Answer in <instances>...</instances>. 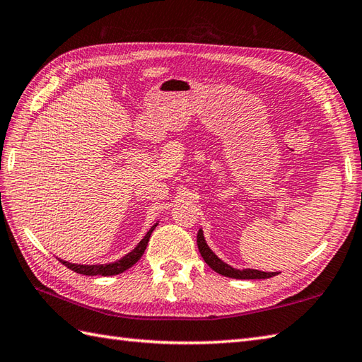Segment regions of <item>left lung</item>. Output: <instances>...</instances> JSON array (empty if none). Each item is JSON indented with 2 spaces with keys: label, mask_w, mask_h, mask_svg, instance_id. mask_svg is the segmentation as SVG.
I'll return each mask as SVG.
<instances>
[{
  "label": "left lung",
  "mask_w": 362,
  "mask_h": 362,
  "mask_svg": "<svg viewBox=\"0 0 362 362\" xmlns=\"http://www.w3.org/2000/svg\"><path fill=\"white\" fill-rule=\"evenodd\" d=\"M197 247L199 252H201L202 258L205 259V263L209 264L214 272H218L224 276H230V279H238V280H257V279H271V276L276 275L279 272H261L257 271V269H235L232 266H228L224 261L219 259L211 249L209 247V244L205 243L204 232L199 230L197 233Z\"/></svg>",
  "instance_id": "1"
}]
</instances>
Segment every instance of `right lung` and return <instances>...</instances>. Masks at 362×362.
<instances>
[{
	"instance_id": "right-lung-1",
	"label": "right lung",
	"mask_w": 362,
	"mask_h": 362,
	"mask_svg": "<svg viewBox=\"0 0 362 362\" xmlns=\"http://www.w3.org/2000/svg\"><path fill=\"white\" fill-rule=\"evenodd\" d=\"M156 227H157V224L152 226L149 228V232L146 233V236L143 238V240L138 243L136 247L132 252H129L126 257H122L121 259L115 261V263H109V264H74V263H68V261H64L60 258H59V261L62 264H65L68 269H71V271L82 274V275H104V276L118 275L121 272L127 271L129 267H132L136 263V261L143 257V253L146 250V245H148L149 238H151L153 228H156Z\"/></svg>"
}]
</instances>
